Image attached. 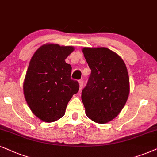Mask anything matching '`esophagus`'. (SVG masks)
I'll list each match as a JSON object with an SVG mask.
<instances>
[{
	"instance_id": "34e87169",
	"label": "esophagus",
	"mask_w": 157,
	"mask_h": 157,
	"mask_svg": "<svg viewBox=\"0 0 157 157\" xmlns=\"http://www.w3.org/2000/svg\"><path fill=\"white\" fill-rule=\"evenodd\" d=\"M79 84H80V89L81 90L83 87V80H79Z\"/></svg>"
}]
</instances>
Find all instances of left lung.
<instances>
[{"label": "left lung", "mask_w": 157, "mask_h": 157, "mask_svg": "<svg viewBox=\"0 0 157 157\" xmlns=\"http://www.w3.org/2000/svg\"><path fill=\"white\" fill-rule=\"evenodd\" d=\"M83 54L91 69L82 91L85 114L93 122L104 124L116 117L130 93L128 69L122 58L106 48H84Z\"/></svg>", "instance_id": "obj_1"}]
</instances>
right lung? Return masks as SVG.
<instances>
[{"label":"right lung","mask_w":157,"mask_h":157,"mask_svg":"<svg viewBox=\"0 0 157 157\" xmlns=\"http://www.w3.org/2000/svg\"><path fill=\"white\" fill-rule=\"evenodd\" d=\"M72 46L45 44L32 57L24 81L26 101L32 112L46 122L64 116L67 104L78 92L80 85L71 79L72 67L65 59Z\"/></svg>","instance_id":"right-lung-1"}]
</instances>
